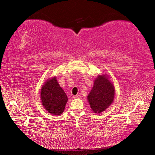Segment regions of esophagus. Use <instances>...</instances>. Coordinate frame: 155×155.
Masks as SVG:
<instances>
[{"mask_svg": "<svg viewBox=\"0 0 155 155\" xmlns=\"http://www.w3.org/2000/svg\"><path fill=\"white\" fill-rule=\"evenodd\" d=\"M73 97L74 98V99H78V98H79L80 97V96L79 95H76V96H74Z\"/></svg>", "mask_w": 155, "mask_h": 155, "instance_id": "1", "label": "esophagus"}]
</instances>
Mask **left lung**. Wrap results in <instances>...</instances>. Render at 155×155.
<instances>
[{
  "mask_svg": "<svg viewBox=\"0 0 155 155\" xmlns=\"http://www.w3.org/2000/svg\"><path fill=\"white\" fill-rule=\"evenodd\" d=\"M114 87L106 75H99L87 99L94 113H101L109 107L114 100Z\"/></svg>",
  "mask_w": 155,
  "mask_h": 155,
  "instance_id": "1",
  "label": "left lung"
}]
</instances>
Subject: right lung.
Returning a JSON list of instances; mask_svg holds the SVG:
<instances>
[{
	"label": "right lung",
	"instance_id": "right-lung-1",
	"mask_svg": "<svg viewBox=\"0 0 155 155\" xmlns=\"http://www.w3.org/2000/svg\"><path fill=\"white\" fill-rule=\"evenodd\" d=\"M41 100L42 105L51 114L59 116L63 113L68 97L56 77L48 79L42 87Z\"/></svg>",
	"mask_w": 155,
	"mask_h": 155
}]
</instances>
